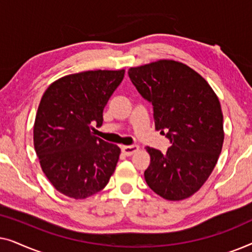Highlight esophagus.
I'll return each instance as SVG.
<instances>
[{
    "mask_svg": "<svg viewBox=\"0 0 252 252\" xmlns=\"http://www.w3.org/2000/svg\"><path fill=\"white\" fill-rule=\"evenodd\" d=\"M139 146H123L122 150L123 153L126 155V156H132V155L136 154L139 151Z\"/></svg>",
    "mask_w": 252,
    "mask_h": 252,
    "instance_id": "esophagus-1",
    "label": "esophagus"
}]
</instances>
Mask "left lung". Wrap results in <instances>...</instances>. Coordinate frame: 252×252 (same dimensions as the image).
<instances>
[{"instance_id":"8db88e82","label":"left lung","mask_w":252,"mask_h":252,"mask_svg":"<svg viewBox=\"0 0 252 252\" xmlns=\"http://www.w3.org/2000/svg\"><path fill=\"white\" fill-rule=\"evenodd\" d=\"M128 74L140 94L153 103L155 128L172 143L166 154L146 147L150 155L144 171L148 186L167 201L190 197L209 179L222 149L218 96L201 74L178 61L130 67Z\"/></svg>"}]
</instances>
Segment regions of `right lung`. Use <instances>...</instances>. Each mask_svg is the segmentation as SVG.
I'll return each mask as SVG.
<instances>
[{
	"label": "right lung",
	"mask_w": 252,
	"mask_h": 252,
	"mask_svg": "<svg viewBox=\"0 0 252 252\" xmlns=\"http://www.w3.org/2000/svg\"><path fill=\"white\" fill-rule=\"evenodd\" d=\"M125 70L73 73L49 85L33 128L34 149L50 184L67 197L101 191L116 170L120 148L95 136L103 110Z\"/></svg>",
	"instance_id": "obj_1"
}]
</instances>
